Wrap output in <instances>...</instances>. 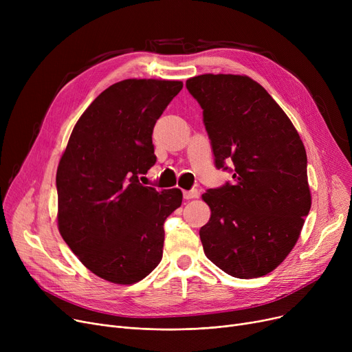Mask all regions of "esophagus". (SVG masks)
Wrapping results in <instances>:
<instances>
[{
  "label": "esophagus",
  "instance_id": "1",
  "mask_svg": "<svg viewBox=\"0 0 352 352\" xmlns=\"http://www.w3.org/2000/svg\"><path fill=\"white\" fill-rule=\"evenodd\" d=\"M182 195L186 199H192V198H198L199 192H198V190H190V191H184Z\"/></svg>",
  "mask_w": 352,
  "mask_h": 352
}]
</instances>
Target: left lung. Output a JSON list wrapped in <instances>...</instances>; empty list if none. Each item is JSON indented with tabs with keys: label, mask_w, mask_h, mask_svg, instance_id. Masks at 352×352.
<instances>
[{
	"label": "left lung",
	"mask_w": 352,
	"mask_h": 352,
	"mask_svg": "<svg viewBox=\"0 0 352 352\" xmlns=\"http://www.w3.org/2000/svg\"><path fill=\"white\" fill-rule=\"evenodd\" d=\"M202 108L215 166L232 182L202 194L210 221L199 230L208 260L235 278L278 267L300 238L311 208L304 144L283 108L247 76L187 80Z\"/></svg>",
	"instance_id": "obj_1"
}]
</instances>
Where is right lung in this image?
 I'll use <instances>...</instances> for the list:
<instances>
[{"label":"right lung","instance_id":"1","mask_svg":"<svg viewBox=\"0 0 352 352\" xmlns=\"http://www.w3.org/2000/svg\"><path fill=\"white\" fill-rule=\"evenodd\" d=\"M181 81L124 80L91 102L74 126L57 170L58 230L100 278L129 285L161 261L164 223L178 188L144 187L155 164L153 129Z\"/></svg>","mask_w":352,"mask_h":352}]
</instances>
